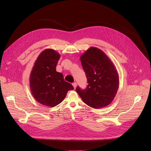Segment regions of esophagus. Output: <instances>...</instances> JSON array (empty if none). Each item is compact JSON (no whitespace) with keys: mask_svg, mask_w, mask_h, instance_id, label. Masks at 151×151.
Instances as JSON below:
<instances>
[{"mask_svg":"<svg viewBox=\"0 0 151 151\" xmlns=\"http://www.w3.org/2000/svg\"><path fill=\"white\" fill-rule=\"evenodd\" d=\"M72 85H73V88H75L76 87V86H77V83H76V82H74V83H72Z\"/></svg>","mask_w":151,"mask_h":151,"instance_id":"1","label":"esophagus"}]
</instances>
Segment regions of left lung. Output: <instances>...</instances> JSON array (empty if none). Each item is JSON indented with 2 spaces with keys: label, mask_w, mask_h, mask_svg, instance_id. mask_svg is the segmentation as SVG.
<instances>
[{
  "label": "left lung",
  "mask_w": 151,
  "mask_h": 151,
  "mask_svg": "<svg viewBox=\"0 0 151 151\" xmlns=\"http://www.w3.org/2000/svg\"><path fill=\"white\" fill-rule=\"evenodd\" d=\"M88 85L85 90L76 91L83 101L94 109L108 106L119 87V76L114 63L96 47H90L80 57Z\"/></svg>",
  "instance_id": "1"
}]
</instances>
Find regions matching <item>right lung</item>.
<instances>
[{
  "label": "right lung",
  "instance_id": "add662e5",
  "mask_svg": "<svg viewBox=\"0 0 151 151\" xmlns=\"http://www.w3.org/2000/svg\"><path fill=\"white\" fill-rule=\"evenodd\" d=\"M60 55L52 49H46L37 57L30 76V88L35 99L40 104L54 107L66 97L71 83L64 81L56 71Z\"/></svg>",
  "mask_w": 151,
  "mask_h": 151
}]
</instances>
